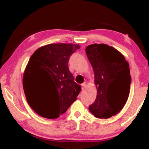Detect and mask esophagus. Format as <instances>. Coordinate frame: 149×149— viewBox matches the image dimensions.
Here are the masks:
<instances>
[{
    "label": "esophagus",
    "mask_w": 149,
    "mask_h": 149,
    "mask_svg": "<svg viewBox=\"0 0 149 149\" xmlns=\"http://www.w3.org/2000/svg\"><path fill=\"white\" fill-rule=\"evenodd\" d=\"M81 85H82V89H83V90H84V89L85 88V87H86V83H83Z\"/></svg>",
    "instance_id": "esophagus-1"
}]
</instances>
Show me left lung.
Returning a JSON list of instances; mask_svg holds the SVG:
<instances>
[{"mask_svg": "<svg viewBox=\"0 0 149 149\" xmlns=\"http://www.w3.org/2000/svg\"><path fill=\"white\" fill-rule=\"evenodd\" d=\"M85 52L97 89L89 111L98 118H109L118 113L127 101L131 84L129 64L118 50L106 44L90 45Z\"/></svg>", "mask_w": 149, "mask_h": 149, "instance_id": "obj_1", "label": "left lung"}]
</instances>
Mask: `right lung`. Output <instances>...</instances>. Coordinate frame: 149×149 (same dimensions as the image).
Returning <instances> with one entry per match:
<instances>
[{"label":"right lung","mask_w":149,"mask_h":149,"mask_svg":"<svg viewBox=\"0 0 149 149\" xmlns=\"http://www.w3.org/2000/svg\"><path fill=\"white\" fill-rule=\"evenodd\" d=\"M80 47L72 43L49 44L31 57L24 73L23 88L29 105L39 116L57 118L76 100L81 88L74 82L68 63ZM43 87L49 91H43Z\"/></svg>","instance_id":"1"}]
</instances>
